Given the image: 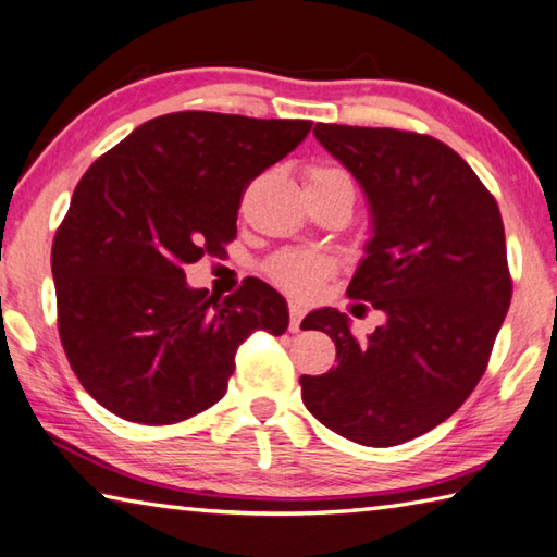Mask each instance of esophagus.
<instances>
[{
	"mask_svg": "<svg viewBox=\"0 0 557 557\" xmlns=\"http://www.w3.org/2000/svg\"><path fill=\"white\" fill-rule=\"evenodd\" d=\"M305 319V307L297 305V301H289V331L297 333L299 323Z\"/></svg>",
	"mask_w": 557,
	"mask_h": 557,
	"instance_id": "obj_1",
	"label": "esophagus"
}]
</instances>
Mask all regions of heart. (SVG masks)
Here are the masks:
<instances>
[{"label":"heart","instance_id":"b5f03b06","mask_svg":"<svg viewBox=\"0 0 557 557\" xmlns=\"http://www.w3.org/2000/svg\"><path fill=\"white\" fill-rule=\"evenodd\" d=\"M348 177L343 170L331 165H311L307 170V185H319V182ZM333 262L329 256L319 250H301L287 248L280 250L265 262V275L272 285L285 289L287 295L309 299L317 295L323 282L331 277Z\"/></svg>","mask_w":557,"mask_h":557}]
</instances>
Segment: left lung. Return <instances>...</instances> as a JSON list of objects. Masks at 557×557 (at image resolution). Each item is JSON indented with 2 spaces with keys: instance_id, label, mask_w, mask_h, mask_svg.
Wrapping results in <instances>:
<instances>
[{
  "instance_id": "8db88e82",
  "label": "left lung",
  "mask_w": 557,
  "mask_h": 557,
  "mask_svg": "<svg viewBox=\"0 0 557 557\" xmlns=\"http://www.w3.org/2000/svg\"><path fill=\"white\" fill-rule=\"evenodd\" d=\"M319 144L366 189L375 236L348 297L387 323L366 341L338 309L311 311L338 366L301 375L323 426L370 448L436 429L478 387L511 305L497 199L443 140L399 128L317 124ZM301 323V326H305Z\"/></svg>"
}]
</instances>
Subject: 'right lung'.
<instances>
[{
    "label": "right lung",
    "instance_id": "1",
    "mask_svg": "<svg viewBox=\"0 0 557 557\" xmlns=\"http://www.w3.org/2000/svg\"><path fill=\"white\" fill-rule=\"evenodd\" d=\"M311 131L301 119L175 111L89 165L50 250L58 333L87 394L116 417L168 426L226 394L252 331H287L256 277L224 299L189 289L187 262L224 256L240 199Z\"/></svg>",
    "mask_w": 557,
    "mask_h": 557
}]
</instances>
